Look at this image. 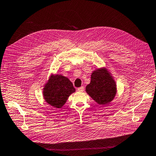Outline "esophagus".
<instances>
[{"label": "esophagus", "instance_id": "esophagus-1", "mask_svg": "<svg viewBox=\"0 0 156 156\" xmlns=\"http://www.w3.org/2000/svg\"><path fill=\"white\" fill-rule=\"evenodd\" d=\"M77 90L79 91V92H82V91H84V87H79L77 88Z\"/></svg>", "mask_w": 156, "mask_h": 156}]
</instances>
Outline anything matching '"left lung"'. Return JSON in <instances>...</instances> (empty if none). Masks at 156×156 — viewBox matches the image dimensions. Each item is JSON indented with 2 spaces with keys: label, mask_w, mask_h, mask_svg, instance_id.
<instances>
[{
  "label": "left lung",
  "mask_w": 156,
  "mask_h": 156,
  "mask_svg": "<svg viewBox=\"0 0 156 156\" xmlns=\"http://www.w3.org/2000/svg\"><path fill=\"white\" fill-rule=\"evenodd\" d=\"M86 92L99 105H105L112 101L117 93L115 82L105 68L95 69L91 74Z\"/></svg>",
  "instance_id": "left-lung-1"
}]
</instances>
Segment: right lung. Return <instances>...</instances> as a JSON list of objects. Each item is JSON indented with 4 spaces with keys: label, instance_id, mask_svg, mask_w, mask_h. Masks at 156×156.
Segmentation results:
<instances>
[{
    "label": "right lung",
    "instance_id": "right-lung-1",
    "mask_svg": "<svg viewBox=\"0 0 156 156\" xmlns=\"http://www.w3.org/2000/svg\"><path fill=\"white\" fill-rule=\"evenodd\" d=\"M76 91L68 78L61 74H51L43 88V97L48 104L62 108L68 97Z\"/></svg>",
    "mask_w": 156,
    "mask_h": 156
}]
</instances>
